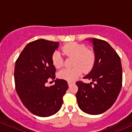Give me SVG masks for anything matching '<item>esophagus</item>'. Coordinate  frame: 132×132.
I'll return each instance as SVG.
<instances>
[{
	"mask_svg": "<svg viewBox=\"0 0 132 132\" xmlns=\"http://www.w3.org/2000/svg\"><path fill=\"white\" fill-rule=\"evenodd\" d=\"M68 85L69 86H71V85H73V84H74V83L72 82V81H68Z\"/></svg>",
	"mask_w": 132,
	"mask_h": 132,
	"instance_id": "1",
	"label": "esophagus"
}]
</instances>
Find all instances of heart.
<instances>
[{
	"label": "heart",
	"instance_id": "heart-1",
	"mask_svg": "<svg viewBox=\"0 0 132 132\" xmlns=\"http://www.w3.org/2000/svg\"><path fill=\"white\" fill-rule=\"evenodd\" d=\"M62 51L67 56L74 57L73 68H64L57 73V77L60 79L73 81L82 73L83 70L88 72L92 70L95 61V55L92 51L87 49L82 44L70 42L65 44ZM52 64L56 68H59L63 64V60L60 53L55 51L52 55Z\"/></svg>",
	"mask_w": 132,
	"mask_h": 132
}]
</instances>
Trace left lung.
Masks as SVG:
<instances>
[{"mask_svg":"<svg viewBox=\"0 0 132 132\" xmlns=\"http://www.w3.org/2000/svg\"><path fill=\"white\" fill-rule=\"evenodd\" d=\"M92 42L95 61L84 78L95 81L94 85L78 81L76 97L79 108L89 114H100L109 109L117 99L122 86L121 60L114 49L102 40L89 38Z\"/></svg>","mask_w":132,"mask_h":132,"instance_id":"1","label":"left lung"}]
</instances>
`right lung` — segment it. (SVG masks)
Listing matches in <instances>:
<instances>
[{"label": "right lung", "mask_w": 132, "mask_h": 132, "mask_svg": "<svg viewBox=\"0 0 132 132\" xmlns=\"http://www.w3.org/2000/svg\"><path fill=\"white\" fill-rule=\"evenodd\" d=\"M58 47L55 42L33 41L26 45L15 64V87L19 99L29 111L40 117L59 111L68 88L67 81L61 79H56L54 85H45L48 78L55 79L52 55Z\"/></svg>", "instance_id": "obj_1"}]
</instances>
